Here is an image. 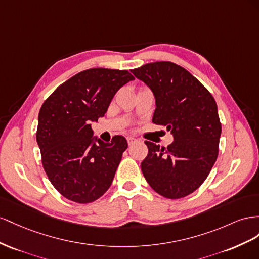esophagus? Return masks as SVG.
Listing matches in <instances>:
<instances>
[{"label":"esophagus","mask_w":259,"mask_h":259,"mask_svg":"<svg viewBox=\"0 0 259 259\" xmlns=\"http://www.w3.org/2000/svg\"><path fill=\"white\" fill-rule=\"evenodd\" d=\"M127 142H128V145H132V144H135L137 142V139L132 138V137H128L127 138Z\"/></svg>","instance_id":"obj_1"}]
</instances>
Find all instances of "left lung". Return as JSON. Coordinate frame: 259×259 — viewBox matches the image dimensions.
<instances>
[{"label":"left lung","mask_w":259,"mask_h":259,"mask_svg":"<svg viewBox=\"0 0 259 259\" xmlns=\"http://www.w3.org/2000/svg\"><path fill=\"white\" fill-rule=\"evenodd\" d=\"M131 72L154 93L153 122L166 125L174 135L167 147L145 141L149 153L141 162L144 178L166 198L193 193L218 156L221 123L215 99L187 69L171 62L149 63Z\"/></svg>","instance_id":"obj_1"}]
</instances>
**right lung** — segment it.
Returning a JSON list of instances; mask_svg holds the SVG:
<instances>
[{
    "mask_svg": "<svg viewBox=\"0 0 259 259\" xmlns=\"http://www.w3.org/2000/svg\"><path fill=\"white\" fill-rule=\"evenodd\" d=\"M135 77L128 70L90 68L65 81L44 101L36 142L49 180L69 201L88 204L109 189L128 143L93 141L91 121L107 112L114 95Z\"/></svg>",
    "mask_w": 259,
    "mask_h": 259,
    "instance_id": "right-lung-1",
    "label": "right lung"
}]
</instances>
